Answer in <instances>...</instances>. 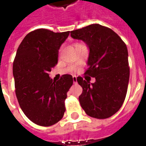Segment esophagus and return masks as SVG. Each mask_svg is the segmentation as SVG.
Returning <instances> with one entry per match:
<instances>
[{
  "instance_id": "34e87169",
  "label": "esophagus",
  "mask_w": 146,
  "mask_h": 146,
  "mask_svg": "<svg viewBox=\"0 0 146 146\" xmlns=\"http://www.w3.org/2000/svg\"><path fill=\"white\" fill-rule=\"evenodd\" d=\"M73 84H76V83H77V80H76V76H73Z\"/></svg>"
}]
</instances>
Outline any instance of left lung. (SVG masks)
<instances>
[{
	"mask_svg": "<svg viewBox=\"0 0 146 146\" xmlns=\"http://www.w3.org/2000/svg\"><path fill=\"white\" fill-rule=\"evenodd\" d=\"M70 34L88 45L89 67L84 74L96 80L91 84L81 76L76 78L83 88L80 104L88 116L109 118L122 106L127 92L130 68L125 43L113 30L99 24L73 30Z\"/></svg>",
	"mask_w": 146,
	"mask_h": 146,
	"instance_id": "8db88e82",
	"label": "left lung"
}]
</instances>
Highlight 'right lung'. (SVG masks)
I'll return each mask as SVG.
<instances>
[{
  "mask_svg": "<svg viewBox=\"0 0 146 146\" xmlns=\"http://www.w3.org/2000/svg\"><path fill=\"white\" fill-rule=\"evenodd\" d=\"M69 34L38 29L28 33L18 48L13 62L15 95L24 114L37 125H53L66 111L73 76L64 74L54 81L48 73L57 64L58 50Z\"/></svg>",
  "mask_w": 146,
  "mask_h": 146,
  "instance_id": "add662e5",
  "label": "right lung"
}]
</instances>
